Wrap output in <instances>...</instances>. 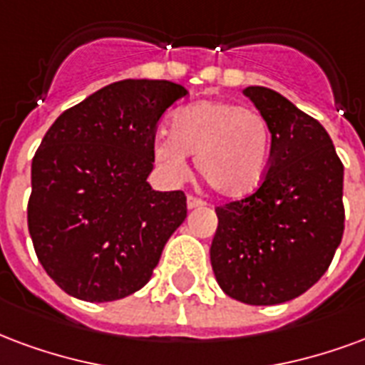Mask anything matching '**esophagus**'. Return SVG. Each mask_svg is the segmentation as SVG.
I'll use <instances>...</instances> for the list:
<instances>
[{
    "label": "esophagus",
    "instance_id": "34e87169",
    "mask_svg": "<svg viewBox=\"0 0 365 365\" xmlns=\"http://www.w3.org/2000/svg\"><path fill=\"white\" fill-rule=\"evenodd\" d=\"M205 201L203 199H199L195 195H190L187 197V209H199V207H205Z\"/></svg>",
    "mask_w": 365,
    "mask_h": 365
}]
</instances>
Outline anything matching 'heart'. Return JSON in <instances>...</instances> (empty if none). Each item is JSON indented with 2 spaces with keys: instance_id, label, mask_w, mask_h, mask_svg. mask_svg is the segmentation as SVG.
Returning a JSON list of instances; mask_svg holds the SVG:
<instances>
[{
  "instance_id": "heart-1",
  "label": "heart",
  "mask_w": 365,
  "mask_h": 365,
  "mask_svg": "<svg viewBox=\"0 0 365 365\" xmlns=\"http://www.w3.org/2000/svg\"><path fill=\"white\" fill-rule=\"evenodd\" d=\"M265 118L234 102L205 100L183 108L172 120V131L153 145L156 164L170 178L187 172L185 155L210 190L224 197L247 195L257 187L269 164Z\"/></svg>"
}]
</instances>
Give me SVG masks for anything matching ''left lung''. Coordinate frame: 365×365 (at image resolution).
I'll return each mask as SVG.
<instances>
[{
  "label": "left lung",
  "instance_id": "obj_1",
  "mask_svg": "<svg viewBox=\"0 0 365 365\" xmlns=\"http://www.w3.org/2000/svg\"><path fill=\"white\" fill-rule=\"evenodd\" d=\"M271 131L255 191L217 207L210 265L218 286L250 306H274L325 274L344 234V166L319 121L265 86H247Z\"/></svg>",
  "mask_w": 365,
  "mask_h": 365
}]
</instances>
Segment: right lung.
I'll return each instance as SVG.
<instances>
[{
    "mask_svg": "<svg viewBox=\"0 0 365 365\" xmlns=\"http://www.w3.org/2000/svg\"><path fill=\"white\" fill-rule=\"evenodd\" d=\"M185 96L170 81H118L46 131L26 217L36 257L69 296L114 302L137 292L187 217L183 191L147 183L158 123Z\"/></svg>",
    "mask_w": 365,
    "mask_h": 365,
    "instance_id": "1",
    "label": "right lung"
}]
</instances>
